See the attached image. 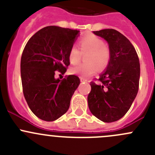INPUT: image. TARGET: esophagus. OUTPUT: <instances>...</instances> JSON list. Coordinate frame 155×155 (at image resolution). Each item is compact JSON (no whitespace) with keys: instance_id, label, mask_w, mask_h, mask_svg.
Returning <instances> with one entry per match:
<instances>
[{"instance_id":"1","label":"esophagus","mask_w":155,"mask_h":155,"mask_svg":"<svg viewBox=\"0 0 155 155\" xmlns=\"http://www.w3.org/2000/svg\"><path fill=\"white\" fill-rule=\"evenodd\" d=\"M80 81H81V82H87V79H84V78H82V77H81L80 78Z\"/></svg>"}]
</instances>
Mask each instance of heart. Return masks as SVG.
I'll return each mask as SVG.
<instances>
[{"instance_id":"1","label":"heart","mask_w":155,"mask_h":155,"mask_svg":"<svg viewBox=\"0 0 155 155\" xmlns=\"http://www.w3.org/2000/svg\"><path fill=\"white\" fill-rule=\"evenodd\" d=\"M79 48L80 51L75 46L70 48L69 61L72 64H76L81 61L82 54L87 53L85 63L70 68L71 74L87 79L97 71V69L98 71H103L108 68L111 61V50L101 37L93 34H86L79 40Z\"/></svg>"}]
</instances>
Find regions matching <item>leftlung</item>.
Returning a JSON list of instances; mask_svg holds the SVG:
<instances>
[{"mask_svg":"<svg viewBox=\"0 0 155 155\" xmlns=\"http://www.w3.org/2000/svg\"><path fill=\"white\" fill-rule=\"evenodd\" d=\"M108 42L111 61L97 80L91 82L87 103L91 112L104 122H113L127 113L139 90L140 64L135 48L114 29L94 31Z\"/></svg>","mask_w":155,"mask_h":155,"instance_id":"8db88e82","label":"left lung"}]
</instances>
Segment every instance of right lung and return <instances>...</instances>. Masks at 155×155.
<instances>
[{
    "instance_id": "obj_1",
    "label": "right lung",
    "mask_w": 155,
    "mask_h": 155,
    "mask_svg": "<svg viewBox=\"0 0 155 155\" xmlns=\"http://www.w3.org/2000/svg\"><path fill=\"white\" fill-rule=\"evenodd\" d=\"M79 31L47 26L32 36L21 58L23 94L33 113L40 119L53 121L66 113L73 93L80 83L78 76L55 79L70 65L68 54Z\"/></svg>"
}]
</instances>
